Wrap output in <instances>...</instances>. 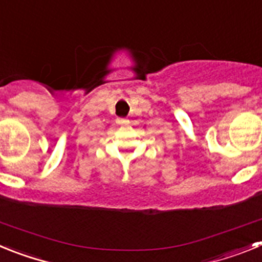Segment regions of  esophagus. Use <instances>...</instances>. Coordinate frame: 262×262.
<instances>
[{"instance_id": "1", "label": "esophagus", "mask_w": 262, "mask_h": 262, "mask_svg": "<svg viewBox=\"0 0 262 262\" xmlns=\"http://www.w3.org/2000/svg\"><path fill=\"white\" fill-rule=\"evenodd\" d=\"M117 124L118 126H127V124H128V120L124 119V118H118Z\"/></svg>"}]
</instances>
